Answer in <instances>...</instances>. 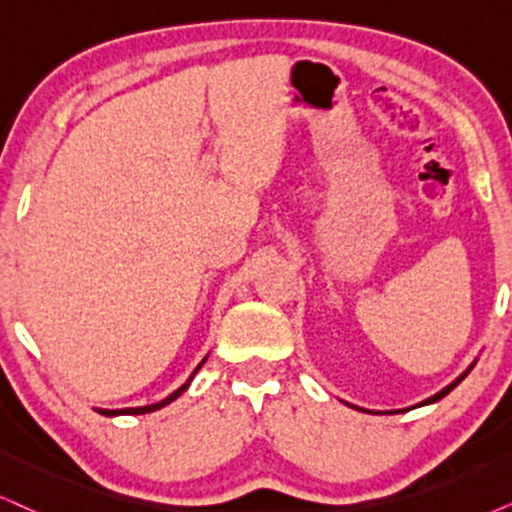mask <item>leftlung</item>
<instances>
[{
  "mask_svg": "<svg viewBox=\"0 0 512 512\" xmlns=\"http://www.w3.org/2000/svg\"><path fill=\"white\" fill-rule=\"evenodd\" d=\"M472 366H475V364H472ZM472 366H470V368H468V371H465L463 375H458V378L454 380V383H451V385H446V387H444V390H439L437 394H432V397H430V399L420 401V404H418V406H425V404H435V401H439V399H442V397H446V394H449L451 390H454V387H456L458 383H461V380L465 378V375H468V373L472 371ZM359 411H364V409H359ZM390 413H397V411H390Z\"/></svg>",
  "mask_w": 512,
  "mask_h": 512,
  "instance_id": "obj_1",
  "label": "left lung"
}]
</instances>
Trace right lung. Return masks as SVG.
I'll return each mask as SVG.
<instances>
[{
    "label": "right lung",
    "instance_id": "add662e5",
    "mask_svg": "<svg viewBox=\"0 0 512 512\" xmlns=\"http://www.w3.org/2000/svg\"><path fill=\"white\" fill-rule=\"evenodd\" d=\"M205 359H208V357H205ZM205 359H203V361H200V364L196 366V371H193V373H191V378H189V380H186V383H184V385H181V387H179V390H174V392L170 394V397H165L163 401H158V404H148V406H137V409H99V413H101V416H141V413H151V411H158V409H163V406H167V404H172V401H174V399H177V397H181V394H184V392H186V387H189V385H191L193 375H196V373L200 371V366H203V364H205Z\"/></svg>",
    "mask_w": 512,
    "mask_h": 512
}]
</instances>
